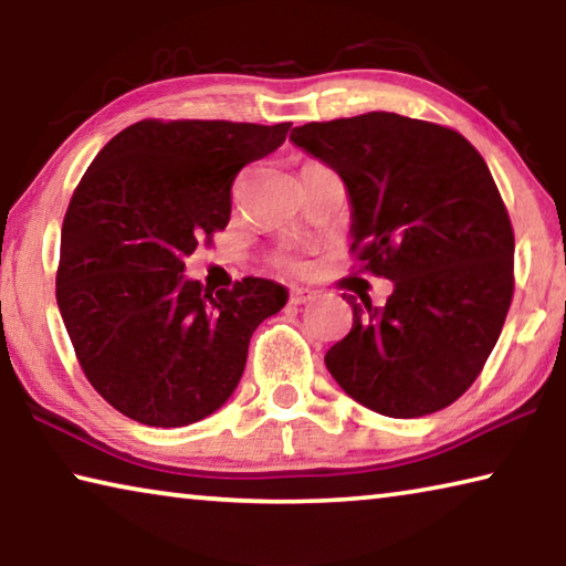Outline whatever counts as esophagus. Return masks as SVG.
Segmentation results:
<instances>
[{
  "label": "esophagus",
  "instance_id": "34e87169",
  "mask_svg": "<svg viewBox=\"0 0 566 566\" xmlns=\"http://www.w3.org/2000/svg\"><path fill=\"white\" fill-rule=\"evenodd\" d=\"M314 296H317V294H314L312 290H302V286H294L292 294H290V302L292 304H306V302H312Z\"/></svg>",
  "mask_w": 566,
  "mask_h": 566
}]
</instances>
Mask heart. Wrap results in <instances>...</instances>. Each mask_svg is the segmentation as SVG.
I'll list each match as a JSON object with an SVG mask.
<instances>
[{
    "mask_svg": "<svg viewBox=\"0 0 566 566\" xmlns=\"http://www.w3.org/2000/svg\"><path fill=\"white\" fill-rule=\"evenodd\" d=\"M280 266H284V270H296V262L290 260V256H282L280 260Z\"/></svg>",
    "mask_w": 566,
    "mask_h": 566,
    "instance_id": "heart-1",
    "label": "heart"
}]
</instances>
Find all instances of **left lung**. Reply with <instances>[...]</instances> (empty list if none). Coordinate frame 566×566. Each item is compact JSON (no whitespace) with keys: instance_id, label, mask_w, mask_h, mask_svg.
<instances>
[{"instance_id":"1","label":"left lung","mask_w":566,"mask_h":566,"mask_svg":"<svg viewBox=\"0 0 566 566\" xmlns=\"http://www.w3.org/2000/svg\"><path fill=\"white\" fill-rule=\"evenodd\" d=\"M342 177L359 270L395 282L361 296L327 369L359 405L411 419L474 385L514 294V232L482 155L442 124L367 112L292 129Z\"/></svg>"}]
</instances>
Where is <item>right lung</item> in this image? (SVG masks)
Masks as SVG:
<instances>
[{
	"label": "right lung",
	"instance_id": "right-lung-1",
	"mask_svg": "<svg viewBox=\"0 0 566 566\" xmlns=\"http://www.w3.org/2000/svg\"><path fill=\"white\" fill-rule=\"evenodd\" d=\"M292 122L142 119L99 151L62 224L56 304L90 385L147 427H187L242 379L252 332L286 304L272 280L205 290L185 276L232 214L242 167Z\"/></svg>",
	"mask_w": 566,
	"mask_h": 566
}]
</instances>
